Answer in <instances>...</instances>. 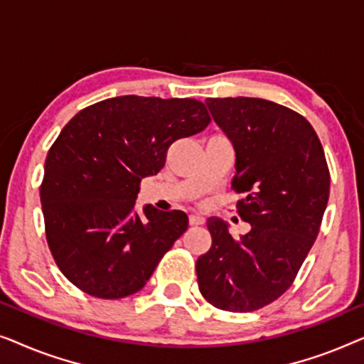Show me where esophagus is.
<instances>
[{
	"label": "esophagus",
	"mask_w": 364,
	"mask_h": 364,
	"mask_svg": "<svg viewBox=\"0 0 364 364\" xmlns=\"http://www.w3.org/2000/svg\"><path fill=\"white\" fill-rule=\"evenodd\" d=\"M188 223H191V225H203V223H205V218L198 215V213H193V215L188 217Z\"/></svg>",
	"instance_id": "obj_1"
}]
</instances>
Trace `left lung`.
Instances as JSON below:
<instances>
[{
	"label": "left lung",
	"instance_id": "8db88e82",
	"mask_svg": "<svg viewBox=\"0 0 364 364\" xmlns=\"http://www.w3.org/2000/svg\"><path fill=\"white\" fill-rule=\"evenodd\" d=\"M213 121L235 149L232 188L245 193L238 215L250 223L240 238L210 217V250L196 263L198 290L215 308L255 311L295 280L330 196V171L315 129L300 114L258 97H208Z\"/></svg>",
	"mask_w": 364,
	"mask_h": 364
}]
</instances>
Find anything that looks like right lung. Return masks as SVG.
<instances>
[{
	"label": "right lung",
	"mask_w": 364,
	"mask_h": 364,
	"mask_svg": "<svg viewBox=\"0 0 364 364\" xmlns=\"http://www.w3.org/2000/svg\"><path fill=\"white\" fill-rule=\"evenodd\" d=\"M210 122L197 99L119 96L79 111L49 149L41 183L46 240L73 285L117 300L146 285L187 230L182 210H136L139 183L178 139Z\"/></svg>",
	"instance_id": "right-lung-1"
}]
</instances>
